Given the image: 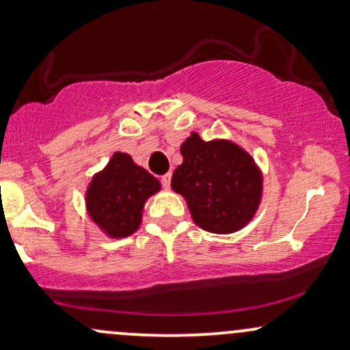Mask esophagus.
<instances>
[{
	"mask_svg": "<svg viewBox=\"0 0 350 350\" xmlns=\"http://www.w3.org/2000/svg\"><path fill=\"white\" fill-rule=\"evenodd\" d=\"M161 184H163L164 189H170V186H171V172H167V174L163 176Z\"/></svg>",
	"mask_w": 350,
	"mask_h": 350,
	"instance_id": "34e87169",
	"label": "esophagus"
}]
</instances>
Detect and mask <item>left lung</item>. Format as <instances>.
<instances>
[{
  "mask_svg": "<svg viewBox=\"0 0 350 350\" xmlns=\"http://www.w3.org/2000/svg\"><path fill=\"white\" fill-rule=\"evenodd\" d=\"M183 164L171 187L202 230L228 235L252 222L262 204L263 172L253 156L226 138L204 142L192 131L180 144Z\"/></svg>",
  "mask_w": 350,
  "mask_h": 350,
  "instance_id": "8db88e82",
  "label": "left lung"
}]
</instances>
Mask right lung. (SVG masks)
I'll list each match as a JSON object with an SVG mask.
<instances>
[{
	"instance_id": "obj_1",
	"label": "right lung",
	"mask_w": 350,
	"mask_h": 350,
	"mask_svg": "<svg viewBox=\"0 0 350 350\" xmlns=\"http://www.w3.org/2000/svg\"><path fill=\"white\" fill-rule=\"evenodd\" d=\"M161 191V183L130 154L113 152L102 171L95 172L85 191L92 222L108 239H124L142 226L144 204Z\"/></svg>"
}]
</instances>
